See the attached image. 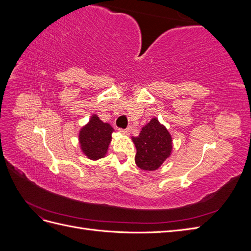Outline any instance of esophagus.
<instances>
[{
  "label": "esophagus",
  "instance_id": "esophagus-1",
  "mask_svg": "<svg viewBox=\"0 0 251 251\" xmlns=\"http://www.w3.org/2000/svg\"><path fill=\"white\" fill-rule=\"evenodd\" d=\"M119 132H120L121 134H124V135H128V134H130V127L119 128Z\"/></svg>",
  "mask_w": 251,
  "mask_h": 251
}]
</instances>
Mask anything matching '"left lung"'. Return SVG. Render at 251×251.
<instances>
[{
    "instance_id": "left-lung-1",
    "label": "left lung",
    "mask_w": 251,
    "mask_h": 251,
    "mask_svg": "<svg viewBox=\"0 0 251 251\" xmlns=\"http://www.w3.org/2000/svg\"><path fill=\"white\" fill-rule=\"evenodd\" d=\"M136 147L135 162L143 171H156L171 156L173 140L166 127L153 118L141 128L137 137H132Z\"/></svg>"
}]
</instances>
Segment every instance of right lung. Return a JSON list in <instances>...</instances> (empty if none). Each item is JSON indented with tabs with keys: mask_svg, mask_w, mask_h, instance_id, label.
Instances as JSON below:
<instances>
[{
	"mask_svg": "<svg viewBox=\"0 0 251 251\" xmlns=\"http://www.w3.org/2000/svg\"><path fill=\"white\" fill-rule=\"evenodd\" d=\"M114 128L103 123L97 115H92L89 123L79 131V144L82 153L91 160H98L107 155Z\"/></svg>",
	"mask_w": 251,
	"mask_h": 251,
	"instance_id": "1",
	"label": "right lung"
}]
</instances>
